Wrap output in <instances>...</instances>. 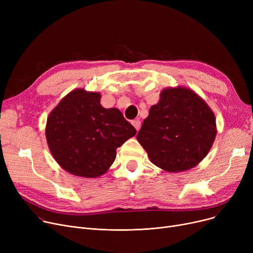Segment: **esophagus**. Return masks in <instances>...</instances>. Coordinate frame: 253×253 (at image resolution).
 Returning <instances> with one entry per match:
<instances>
[{"instance_id":"esophagus-1","label":"esophagus","mask_w":253,"mask_h":253,"mask_svg":"<svg viewBox=\"0 0 253 253\" xmlns=\"http://www.w3.org/2000/svg\"><path fill=\"white\" fill-rule=\"evenodd\" d=\"M132 125H133L135 127V129L138 131L140 129V126H141V122L139 121V120H134V121H132Z\"/></svg>"}]
</instances>
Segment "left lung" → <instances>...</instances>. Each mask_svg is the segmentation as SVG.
Wrapping results in <instances>:
<instances>
[{
	"label": "left lung",
	"mask_w": 253,
	"mask_h": 253,
	"mask_svg": "<svg viewBox=\"0 0 253 253\" xmlns=\"http://www.w3.org/2000/svg\"><path fill=\"white\" fill-rule=\"evenodd\" d=\"M136 136L156 166L168 172L191 169L206 157L216 135L214 114L190 89L167 88Z\"/></svg>",
	"instance_id": "8db88e82"
}]
</instances>
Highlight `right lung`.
Listing matches in <instances>:
<instances>
[{
	"instance_id": "obj_1",
	"label": "right lung",
	"mask_w": 253,
	"mask_h": 253,
	"mask_svg": "<svg viewBox=\"0 0 253 253\" xmlns=\"http://www.w3.org/2000/svg\"><path fill=\"white\" fill-rule=\"evenodd\" d=\"M136 129L117 109H104L100 94L77 89L51 112L46 125L48 147L56 162L70 173L97 177L116 159V150Z\"/></svg>"
}]
</instances>
